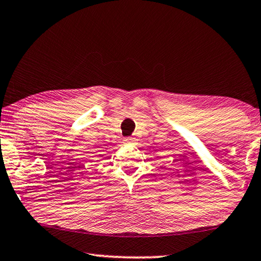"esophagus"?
Masks as SVG:
<instances>
[{
    "label": "esophagus",
    "mask_w": 261,
    "mask_h": 261,
    "mask_svg": "<svg viewBox=\"0 0 261 261\" xmlns=\"http://www.w3.org/2000/svg\"><path fill=\"white\" fill-rule=\"evenodd\" d=\"M134 141V139L132 138V136H127V138H125L123 139V142L125 143H127V144H129V143H132Z\"/></svg>",
    "instance_id": "1"
}]
</instances>
